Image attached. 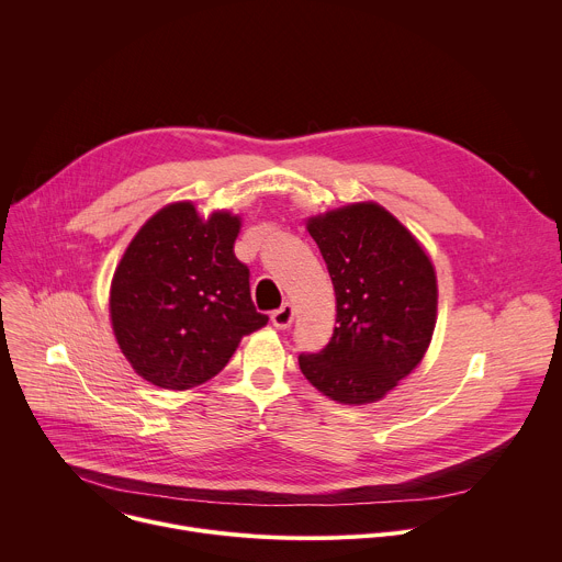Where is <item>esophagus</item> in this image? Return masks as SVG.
Instances as JSON below:
<instances>
[{
    "label": "esophagus",
    "mask_w": 562,
    "mask_h": 562,
    "mask_svg": "<svg viewBox=\"0 0 562 562\" xmlns=\"http://www.w3.org/2000/svg\"><path fill=\"white\" fill-rule=\"evenodd\" d=\"M293 317H295V308L289 302H284L278 311L271 313V323H273L276 329H289L291 323H293Z\"/></svg>",
    "instance_id": "34e87169"
}]
</instances>
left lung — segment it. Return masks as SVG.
I'll return each mask as SVG.
<instances>
[{
    "instance_id": "8db88e82",
    "label": "left lung",
    "mask_w": 562,
    "mask_h": 562,
    "mask_svg": "<svg viewBox=\"0 0 562 562\" xmlns=\"http://www.w3.org/2000/svg\"><path fill=\"white\" fill-rule=\"evenodd\" d=\"M336 291L331 342L300 356L304 378L340 405L382 400L425 358L438 319V278L420 239L378 202L306 217Z\"/></svg>"
}]
</instances>
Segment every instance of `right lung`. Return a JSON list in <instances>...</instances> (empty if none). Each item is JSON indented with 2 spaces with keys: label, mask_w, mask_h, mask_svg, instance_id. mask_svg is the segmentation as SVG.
Returning <instances> with one entry per match:
<instances>
[{
  "label": "right lung",
  "mask_w": 562,
  "mask_h": 562,
  "mask_svg": "<svg viewBox=\"0 0 562 562\" xmlns=\"http://www.w3.org/2000/svg\"><path fill=\"white\" fill-rule=\"evenodd\" d=\"M243 217L191 200L153 213L115 267L109 293L120 351L146 382L187 391L217 375L239 340L262 329L249 269L233 254Z\"/></svg>",
  "instance_id": "obj_1"
}]
</instances>
